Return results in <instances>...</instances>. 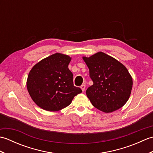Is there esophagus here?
<instances>
[{
	"label": "esophagus",
	"instance_id": "34e87169",
	"mask_svg": "<svg viewBox=\"0 0 153 153\" xmlns=\"http://www.w3.org/2000/svg\"><path fill=\"white\" fill-rule=\"evenodd\" d=\"M81 89H82L83 91H85V85H84V84H83V85H81Z\"/></svg>",
	"mask_w": 153,
	"mask_h": 153
}]
</instances>
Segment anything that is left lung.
I'll use <instances>...</instances> for the list:
<instances>
[{"label": "left lung", "instance_id": "left-lung-1", "mask_svg": "<svg viewBox=\"0 0 153 153\" xmlns=\"http://www.w3.org/2000/svg\"><path fill=\"white\" fill-rule=\"evenodd\" d=\"M89 69L93 85L86 95L94 106L108 113L118 110L128 101L131 92L133 81L128 70L119 61L102 52L89 58L83 57Z\"/></svg>", "mask_w": 153, "mask_h": 153}]
</instances>
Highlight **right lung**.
<instances>
[{
  "label": "right lung",
  "instance_id": "add662e5",
  "mask_svg": "<svg viewBox=\"0 0 153 153\" xmlns=\"http://www.w3.org/2000/svg\"><path fill=\"white\" fill-rule=\"evenodd\" d=\"M71 58L56 53L36 64L29 73L27 88L32 100L47 111H58L70 105L82 92L75 87L73 74L68 69Z\"/></svg>",
  "mask_w": 153,
  "mask_h": 153
}]
</instances>
